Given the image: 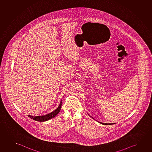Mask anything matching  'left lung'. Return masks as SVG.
Returning a JSON list of instances; mask_svg holds the SVG:
<instances>
[{"label":"left lung","instance_id":"obj_1","mask_svg":"<svg viewBox=\"0 0 152 152\" xmlns=\"http://www.w3.org/2000/svg\"><path fill=\"white\" fill-rule=\"evenodd\" d=\"M101 124H103V125H112V124H115V123H101L99 122Z\"/></svg>","mask_w":152,"mask_h":152}]
</instances>
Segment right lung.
<instances>
[{"label": "right lung", "mask_w": 152, "mask_h": 152, "mask_svg": "<svg viewBox=\"0 0 152 152\" xmlns=\"http://www.w3.org/2000/svg\"><path fill=\"white\" fill-rule=\"evenodd\" d=\"M61 102L59 104L58 107L57 108L56 110H55L54 112L49 113L48 114L44 115V116H31L28 115V117H30L31 119H34L35 121H48L49 119H51L54 117H55L58 114L60 110H61Z\"/></svg>", "instance_id": "right-lung-1"}]
</instances>
